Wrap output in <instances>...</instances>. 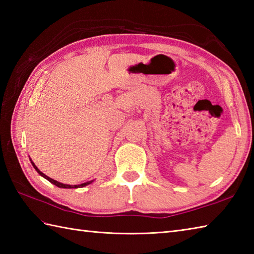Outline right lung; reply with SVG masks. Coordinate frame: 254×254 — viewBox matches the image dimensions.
I'll list each match as a JSON object with an SVG mask.
<instances>
[{
  "label": "right lung",
  "mask_w": 254,
  "mask_h": 254,
  "mask_svg": "<svg viewBox=\"0 0 254 254\" xmlns=\"http://www.w3.org/2000/svg\"><path fill=\"white\" fill-rule=\"evenodd\" d=\"M31 164H32V166H34V168L38 171V174H39L40 176H42L44 178H46V179L48 180V181H50L51 183H53V185H56L57 187H59V188H64V189H72V188H83V187H85V186H87V185H89V183H91L93 181H89V182H85V183H82V185H78V186H69V185H63V183H61V182H58V181H56V180H53V179H51V178H49L48 176H46L45 174H42V172L37 168L36 167V165L32 163L31 161Z\"/></svg>",
  "instance_id": "add662e5"
}]
</instances>
